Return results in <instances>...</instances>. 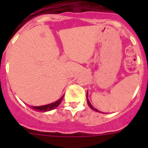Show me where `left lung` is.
I'll return each mask as SVG.
<instances>
[{
	"label": "left lung",
	"instance_id": "1",
	"mask_svg": "<svg viewBox=\"0 0 148 148\" xmlns=\"http://www.w3.org/2000/svg\"><path fill=\"white\" fill-rule=\"evenodd\" d=\"M86 99H87V103H88V104H89V107H90V108L92 109V110H95V111H96V112H102V113H104V112H99V110H97L96 108H94V107H93V106H92V104H91V103H90V102H89V99H88V92H87V93H86Z\"/></svg>",
	"mask_w": 148,
	"mask_h": 148
}]
</instances>
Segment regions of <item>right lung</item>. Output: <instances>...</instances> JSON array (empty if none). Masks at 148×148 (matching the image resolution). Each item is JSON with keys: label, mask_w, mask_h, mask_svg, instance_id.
Returning <instances> with one entry per match:
<instances>
[{"label": "right lung", "mask_w": 148, "mask_h": 148, "mask_svg": "<svg viewBox=\"0 0 148 148\" xmlns=\"http://www.w3.org/2000/svg\"><path fill=\"white\" fill-rule=\"evenodd\" d=\"M64 95L60 99H58V100L56 101L55 102L51 103V104H46V105L38 106V107H34V106H33L32 108L34 109V110H38V111H40V112H48V111H51V110H54V109L56 108V107L60 104V103L62 102V99H63L64 98Z\"/></svg>", "instance_id": "obj_1"}]
</instances>
